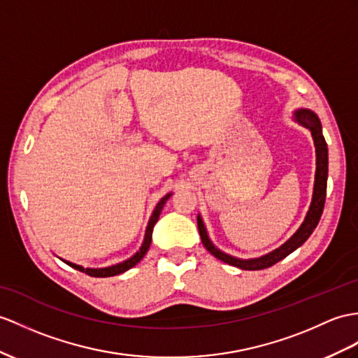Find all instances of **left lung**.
Here are the masks:
<instances>
[{
    "mask_svg": "<svg viewBox=\"0 0 358 358\" xmlns=\"http://www.w3.org/2000/svg\"><path fill=\"white\" fill-rule=\"evenodd\" d=\"M296 120L299 121L301 124H303L307 129L311 130L313 139H315V145H316V180H315V193H313V200H311V206L308 209V214L305 217L303 223L301 224V228L296 231L293 237L284 243L281 248H278L276 250L270 252V254L261 257V258H254V259H240V258H234L231 255H226L223 252H220L208 238L206 229L203 226L202 219L200 215H197V226H199V234L200 238H202V243L205 249L213 254L215 258H219L223 263L235 266L243 270H263L270 266L276 264L278 261H281L287 255H290L293 250L302 246L313 231L316 229V226L320 220V215L324 213V206H325V197H327V179H328V147L327 141L324 138V134H322V124L317 118L315 112H311L308 109H301L294 113Z\"/></svg>",
    "mask_w": 358,
    "mask_h": 358,
    "instance_id": "obj_1",
    "label": "left lung"
}]
</instances>
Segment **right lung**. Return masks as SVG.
<instances>
[{"label":"right lung","mask_w":358,"mask_h":358,"mask_svg":"<svg viewBox=\"0 0 358 358\" xmlns=\"http://www.w3.org/2000/svg\"><path fill=\"white\" fill-rule=\"evenodd\" d=\"M170 196H171V194H167L165 197H162V199L159 200V202H158V205H156L155 211H153V214H152V217H150L149 226H147V231H145V237H144L143 246L139 248V250L136 252V254H135L132 258H129V259L123 261V263H120V264L110 266V267H104V268H83L82 266H77V264H73V263H68V261H65V263H66L68 266H71V267L77 268V270H80V272H83V273H86V275L94 276V278H108V276H115V275H120V273L126 272V270H129V268H132L134 266H136V264L139 263V261H141V259L144 258V255L147 254V250H149V248H150V243H152V232H153V228H155L156 222H158V219H159V214H161V211H162V208H164L165 202H167V200L170 199Z\"/></svg>","instance_id":"1"}]
</instances>
